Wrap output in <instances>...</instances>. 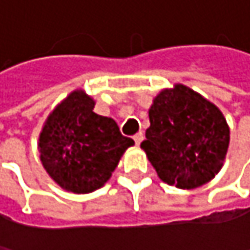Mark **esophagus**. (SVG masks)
I'll use <instances>...</instances> for the list:
<instances>
[{"mask_svg": "<svg viewBox=\"0 0 250 250\" xmlns=\"http://www.w3.org/2000/svg\"><path fill=\"white\" fill-rule=\"evenodd\" d=\"M133 140L136 142V145H140V143H142V140H143V133H142V131L136 133V134L133 136Z\"/></svg>", "mask_w": 250, "mask_h": 250, "instance_id": "1", "label": "esophagus"}]
</instances>
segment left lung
Wrapping results in <instances>:
<instances>
[{
	"mask_svg": "<svg viewBox=\"0 0 250 250\" xmlns=\"http://www.w3.org/2000/svg\"><path fill=\"white\" fill-rule=\"evenodd\" d=\"M140 147L168 185L194 189L220 172L230 128L217 105L182 83L162 89L149 108Z\"/></svg>",
	"mask_w": 250,
	"mask_h": 250,
	"instance_id": "left-lung-1",
	"label": "left lung"
}]
</instances>
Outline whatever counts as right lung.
Instances as JSON below:
<instances>
[{
  "mask_svg": "<svg viewBox=\"0 0 250 250\" xmlns=\"http://www.w3.org/2000/svg\"><path fill=\"white\" fill-rule=\"evenodd\" d=\"M94 107L95 100L78 88L52 110L39 134L44 171L68 192L88 194L104 187L134 145L113 119L94 113Z\"/></svg>",
  "mask_w": 250,
  "mask_h": 250,
  "instance_id": "add662e5",
  "label": "right lung"
}]
</instances>
